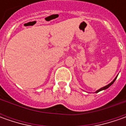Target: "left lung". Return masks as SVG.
Wrapping results in <instances>:
<instances>
[{
  "instance_id": "left-lung-1",
  "label": "left lung",
  "mask_w": 126,
  "mask_h": 126,
  "mask_svg": "<svg viewBox=\"0 0 126 126\" xmlns=\"http://www.w3.org/2000/svg\"><path fill=\"white\" fill-rule=\"evenodd\" d=\"M116 78H117V76H116V78H115V79H114V80H113V81H112V82H111V83H109V84L107 85H106V86H104V87H103V88H100V89L97 90V91H96V92H95V93H99V91H102V90H106V89H107V88H109V87H110V86H111V85H112V84H113V83H114V81H115V80H116Z\"/></svg>"
}]
</instances>
